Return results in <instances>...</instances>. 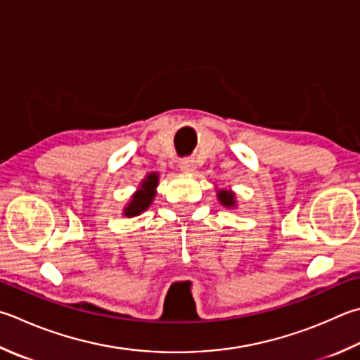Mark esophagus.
Returning <instances> with one entry per match:
<instances>
[{"mask_svg": "<svg viewBox=\"0 0 360 360\" xmlns=\"http://www.w3.org/2000/svg\"><path fill=\"white\" fill-rule=\"evenodd\" d=\"M180 169L186 174H193L195 171V161L193 158H183L180 161Z\"/></svg>", "mask_w": 360, "mask_h": 360, "instance_id": "1", "label": "esophagus"}]
</instances>
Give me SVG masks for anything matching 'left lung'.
I'll use <instances>...</instances> for the list:
<instances>
[{"mask_svg": "<svg viewBox=\"0 0 360 360\" xmlns=\"http://www.w3.org/2000/svg\"><path fill=\"white\" fill-rule=\"evenodd\" d=\"M218 199L221 200L222 205H226V207H233L235 205L233 194L229 193V191H219L218 193Z\"/></svg>", "mask_w": 360, "mask_h": 360, "instance_id": "left-lung-1", "label": "left lung"}]
</instances>
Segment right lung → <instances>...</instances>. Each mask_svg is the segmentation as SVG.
<instances>
[{
  "mask_svg": "<svg viewBox=\"0 0 360 360\" xmlns=\"http://www.w3.org/2000/svg\"><path fill=\"white\" fill-rule=\"evenodd\" d=\"M158 185V175L150 174L141 185L139 191L133 195V200L125 208V216H136L147 210L155 198V188Z\"/></svg>",
  "mask_w": 360,
  "mask_h": 360,
  "instance_id": "add662e5",
  "label": "right lung"
}]
</instances>
